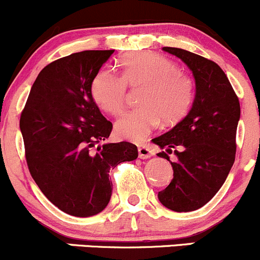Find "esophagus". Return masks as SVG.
I'll use <instances>...</instances> for the list:
<instances>
[{
  "label": "esophagus",
  "mask_w": 260,
  "mask_h": 260,
  "mask_svg": "<svg viewBox=\"0 0 260 260\" xmlns=\"http://www.w3.org/2000/svg\"><path fill=\"white\" fill-rule=\"evenodd\" d=\"M153 154H154V153H153L152 148L149 146H147V144H143V146H141L138 148V155L141 159H148V158H151Z\"/></svg>",
  "instance_id": "1"
}]
</instances>
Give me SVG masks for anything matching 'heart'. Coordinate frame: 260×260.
Instances as JSON below:
<instances>
[{
	"mask_svg": "<svg viewBox=\"0 0 260 260\" xmlns=\"http://www.w3.org/2000/svg\"><path fill=\"white\" fill-rule=\"evenodd\" d=\"M119 67L121 76L111 68H102L91 83L95 105L111 116L119 114L124 107L127 86H142L138 98L141 106L125 112L114 124L118 137L142 142L162 119L173 123L187 113L194 83L171 59L152 52H135L123 56Z\"/></svg>",
	"mask_w": 260,
	"mask_h": 260,
	"instance_id": "b5f03b06",
	"label": "heart"
}]
</instances>
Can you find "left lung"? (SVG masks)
I'll use <instances>...</instances> for the list:
<instances>
[{
  "label": "left lung",
  "mask_w": 260,
  "mask_h": 260,
  "mask_svg": "<svg viewBox=\"0 0 260 260\" xmlns=\"http://www.w3.org/2000/svg\"><path fill=\"white\" fill-rule=\"evenodd\" d=\"M182 59L196 80L190 111L171 131L153 139L173 167V179L158 193L163 206L174 212H192L207 204L225 182L236 159L239 100L215 62L182 48L163 47ZM174 151L176 162L168 153Z\"/></svg>",
  "instance_id": "left-lung-1"
}]
</instances>
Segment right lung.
Returning a JSON list of instances; mask_svg holds the SVG:
<instances>
[{
	"label": "right lung",
	"instance_id": "right-lung-1",
	"mask_svg": "<svg viewBox=\"0 0 260 260\" xmlns=\"http://www.w3.org/2000/svg\"><path fill=\"white\" fill-rule=\"evenodd\" d=\"M113 52L82 51L51 62L21 113L32 178L51 203L75 217L102 212L112 194L109 171L138 157L129 142L101 144L113 125L94 103L91 83Z\"/></svg>",
	"mask_w": 260,
	"mask_h": 260
}]
</instances>
